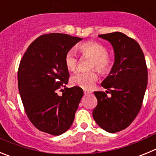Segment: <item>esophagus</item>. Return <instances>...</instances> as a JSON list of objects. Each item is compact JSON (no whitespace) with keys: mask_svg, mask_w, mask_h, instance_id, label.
Returning a JSON list of instances; mask_svg holds the SVG:
<instances>
[{"mask_svg":"<svg viewBox=\"0 0 156 156\" xmlns=\"http://www.w3.org/2000/svg\"><path fill=\"white\" fill-rule=\"evenodd\" d=\"M84 94L85 95H87V94H91V91H88V90H84Z\"/></svg>","mask_w":156,"mask_h":156,"instance_id":"obj_1","label":"esophagus"}]
</instances>
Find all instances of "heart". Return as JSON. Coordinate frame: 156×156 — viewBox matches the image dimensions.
Masks as SVG:
<instances>
[{"mask_svg":"<svg viewBox=\"0 0 156 156\" xmlns=\"http://www.w3.org/2000/svg\"><path fill=\"white\" fill-rule=\"evenodd\" d=\"M78 50L83 56L91 58L89 65L90 68H96L102 75H106L111 72L114 65L113 58L108 53L107 48L101 43L95 41H87L79 45ZM64 62L67 69L75 71L78 66L79 59L75 52L70 50L66 54ZM97 70L77 72L72 76L71 83L85 90H90L98 78Z\"/></svg>","mask_w":156,"mask_h":156,"instance_id":"heart-1","label":"heart"}]
</instances>
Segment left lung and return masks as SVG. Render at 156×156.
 Returning a JSON list of instances; mask_svg holds the SVG:
<instances>
[{
	"label": "left lung",
	"instance_id": "1",
	"mask_svg": "<svg viewBox=\"0 0 156 156\" xmlns=\"http://www.w3.org/2000/svg\"><path fill=\"white\" fill-rule=\"evenodd\" d=\"M99 37L112 44L115 62L101 83L108 90L94 92L98 105L92 114L100 127L116 133L131 124L141 108L148 84V69L144 53L133 38L120 32Z\"/></svg>",
	"mask_w": 156,
	"mask_h": 156
}]
</instances>
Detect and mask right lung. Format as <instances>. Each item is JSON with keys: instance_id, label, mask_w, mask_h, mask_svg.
Listing matches in <instances>:
<instances>
[{"instance_id": "right-lung-1", "label": "right lung", "mask_w": 156, "mask_h": 156, "mask_svg": "<svg viewBox=\"0 0 156 156\" xmlns=\"http://www.w3.org/2000/svg\"><path fill=\"white\" fill-rule=\"evenodd\" d=\"M81 40L64 34H44L30 44L20 61V97L29 119L41 131L57 136L73 122L83 91L77 86L66 87L69 73L64 58Z\"/></svg>"}]
</instances>
